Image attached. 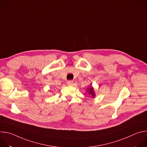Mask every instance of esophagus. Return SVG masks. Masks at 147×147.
Listing matches in <instances>:
<instances>
[{"label": "esophagus", "instance_id": "1", "mask_svg": "<svg viewBox=\"0 0 147 147\" xmlns=\"http://www.w3.org/2000/svg\"><path fill=\"white\" fill-rule=\"evenodd\" d=\"M67 84L68 86H72V85H73V81H71V80H69V81H67Z\"/></svg>", "mask_w": 147, "mask_h": 147}]
</instances>
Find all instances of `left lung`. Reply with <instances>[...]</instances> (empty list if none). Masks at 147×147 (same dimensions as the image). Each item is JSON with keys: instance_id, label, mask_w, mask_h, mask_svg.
Listing matches in <instances>:
<instances>
[{"instance_id": "obj_1", "label": "left lung", "mask_w": 147, "mask_h": 147, "mask_svg": "<svg viewBox=\"0 0 147 147\" xmlns=\"http://www.w3.org/2000/svg\"><path fill=\"white\" fill-rule=\"evenodd\" d=\"M87 91H88V94H90V95L91 96V97H92V98H94V97H95V94L94 88L92 87V86H91L90 87H88V88H87Z\"/></svg>"}]
</instances>
